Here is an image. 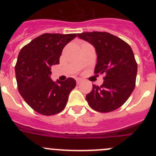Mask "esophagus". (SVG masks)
I'll return each mask as SVG.
<instances>
[{
    "label": "esophagus",
    "mask_w": 156,
    "mask_h": 156,
    "mask_svg": "<svg viewBox=\"0 0 156 156\" xmlns=\"http://www.w3.org/2000/svg\"><path fill=\"white\" fill-rule=\"evenodd\" d=\"M81 82H82V80L80 79V78H77V79H76V83H77V84H79V83H80Z\"/></svg>",
    "instance_id": "1"
}]
</instances>
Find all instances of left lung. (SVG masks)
Here are the masks:
<instances>
[{
	"label": "left lung",
	"mask_w": 156,
	"mask_h": 156,
	"mask_svg": "<svg viewBox=\"0 0 156 156\" xmlns=\"http://www.w3.org/2000/svg\"><path fill=\"white\" fill-rule=\"evenodd\" d=\"M77 37L95 48V73H104L101 87L93 85L86 95L89 105L100 112H109L126 102L135 87L137 64L131 48L125 41L106 32H86Z\"/></svg>",
	"instance_id": "obj_1"
}]
</instances>
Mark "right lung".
<instances>
[{
	"instance_id": "right-lung-1",
	"label": "right lung",
	"mask_w": 156,
	"mask_h": 156,
	"mask_svg": "<svg viewBox=\"0 0 156 156\" xmlns=\"http://www.w3.org/2000/svg\"><path fill=\"white\" fill-rule=\"evenodd\" d=\"M76 37V34H42L19 52L16 65L18 89L38 113L52 115L62 111L76 85L73 78L56 82L51 79V66L59 64L63 48Z\"/></svg>"
}]
</instances>
